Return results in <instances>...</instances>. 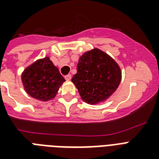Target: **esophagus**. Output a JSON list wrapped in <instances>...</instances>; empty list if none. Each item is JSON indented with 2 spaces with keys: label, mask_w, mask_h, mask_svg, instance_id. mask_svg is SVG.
Listing matches in <instances>:
<instances>
[{
  "label": "esophagus",
  "mask_w": 159,
  "mask_h": 159,
  "mask_svg": "<svg viewBox=\"0 0 159 159\" xmlns=\"http://www.w3.org/2000/svg\"><path fill=\"white\" fill-rule=\"evenodd\" d=\"M65 79L67 80V81H70V80L72 79V76H71V75H70V74L67 75V76L65 77Z\"/></svg>",
  "instance_id": "obj_1"
}]
</instances>
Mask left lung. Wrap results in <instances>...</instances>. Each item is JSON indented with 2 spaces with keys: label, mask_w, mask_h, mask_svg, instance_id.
<instances>
[{
  "label": "left lung",
  "mask_w": 159,
  "mask_h": 159,
  "mask_svg": "<svg viewBox=\"0 0 159 159\" xmlns=\"http://www.w3.org/2000/svg\"><path fill=\"white\" fill-rule=\"evenodd\" d=\"M119 64L104 51L95 48L79 57L77 72L72 82L83 102L90 105L103 103L120 83Z\"/></svg>",
  "instance_id": "obj_1"
}]
</instances>
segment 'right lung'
<instances>
[{
	"label": "right lung",
	"mask_w": 159,
	"mask_h": 159,
	"mask_svg": "<svg viewBox=\"0 0 159 159\" xmlns=\"http://www.w3.org/2000/svg\"><path fill=\"white\" fill-rule=\"evenodd\" d=\"M24 89L31 97L48 102L57 95L66 81L49 57L39 58L25 67L21 74Z\"/></svg>",
	"instance_id": "right-lung-1"
}]
</instances>
